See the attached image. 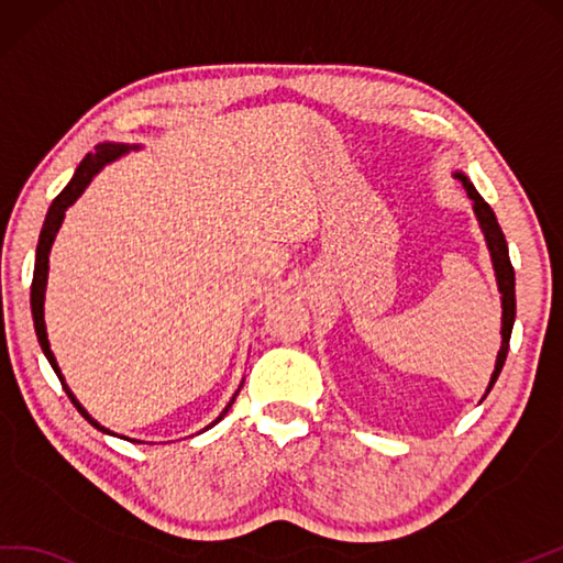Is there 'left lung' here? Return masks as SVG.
<instances>
[{"instance_id":"1","label":"left lung","mask_w":563,"mask_h":563,"mask_svg":"<svg viewBox=\"0 0 563 563\" xmlns=\"http://www.w3.org/2000/svg\"><path fill=\"white\" fill-rule=\"evenodd\" d=\"M455 178L462 183V187H465V190H467V197L474 202L472 209H474V214H477V221H479V227H482L486 247H489V253H492L494 272H496V284H498V291H501V308H504V316H501V349H498L496 368L492 373L489 387H486V395H489L496 378H498V373H501V368L506 364L510 332H514V322H516V272H514V265H510L508 245H506V239H504V231H501V227H498V221H496L494 209L484 202V197L477 190H474V185L470 183V178L465 176V173H455Z\"/></svg>"}]
</instances>
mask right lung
I'll return each instance as SVG.
<instances>
[{"label":"right lung","instance_id":"add662e5","mask_svg":"<svg viewBox=\"0 0 563 563\" xmlns=\"http://www.w3.org/2000/svg\"><path fill=\"white\" fill-rule=\"evenodd\" d=\"M130 148H140V146H136V144L130 146V144L103 142V144L96 146L93 154H86V158L79 164V168H77V173H74V178L69 180V185L53 199V205H49V209H47V217H45V223H43L41 239H37L35 269H33V284H31V313H33L35 334H37V342H41L43 354L47 356L49 366H53V371L57 373V378H59L62 387H65V393L69 395L71 405L79 409V415H81L86 421H89L93 429L103 431V433H110V435H115V433L108 431L106 427H101V423H98V421L89 415V411H86V409L79 405V399L74 397V393L69 390V385L65 383V378H62V371H59L57 361H55V354H53V349H49V342H47L43 303H45V286H47V269H49V247H53L55 235H57V231H59V227H62V221H65V211H67L74 202H77V199L81 197V192L86 190V187H89V183L93 180V176H96L98 170H101L106 164H110V161H115V158H120L122 154H128ZM233 399H235V395H233ZM233 399L227 405V409L221 411L217 421H221L223 417H227V411L231 409ZM217 421H214V423H217ZM214 423H211V427H214ZM207 429H209V427H207Z\"/></svg>","mask_w":563,"mask_h":563}]
</instances>
